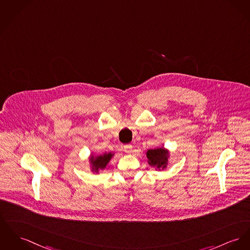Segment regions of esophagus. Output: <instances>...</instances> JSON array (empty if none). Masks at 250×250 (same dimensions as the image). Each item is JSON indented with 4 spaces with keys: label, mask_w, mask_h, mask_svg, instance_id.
<instances>
[{
    "label": "esophagus",
    "mask_w": 250,
    "mask_h": 250,
    "mask_svg": "<svg viewBox=\"0 0 250 250\" xmlns=\"http://www.w3.org/2000/svg\"><path fill=\"white\" fill-rule=\"evenodd\" d=\"M124 151L126 152V153H132V151H133V146L132 145H125L124 146Z\"/></svg>",
    "instance_id": "34e87169"
}]
</instances>
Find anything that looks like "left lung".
Segmentation results:
<instances>
[{"label": "left lung", "mask_w": 250, "mask_h": 250, "mask_svg": "<svg viewBox=\"0 0 250 250\" xmlns=\"http://www.w3.org/2000/svg\"><path fill=\"white\" fill-rule=\"evenodd\" d=\"M146 155L148 164L156 170H163L166 168L170 158L169 150L164 147L149 149L146 151Z\"/></svg>", "instance_id": "left-lung-1"}]
</instances>
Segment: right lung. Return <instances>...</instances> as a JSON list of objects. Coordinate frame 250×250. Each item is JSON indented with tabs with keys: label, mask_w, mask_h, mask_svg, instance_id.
I'll use <instances>...</instances> for the list:
<instances>
[{
	"label": "right lung",
	"mask_w": 250,
	"mask_h": 250,
	"mask_svg": "<svg viewBox=\"0 0 250 250\" xmlns=\"http://www.w3.org/2000/svg\"><path fill=\"white\" fill-rule=\"evenodd\" d=\"M115 152H104L102 154L91 153L89 156V166L90 170L93 173H99L100 170H104L106 167L108 166L111 159L114 157Z\"/></svg>",
	"instance_id": "1"
}]
</instances>
